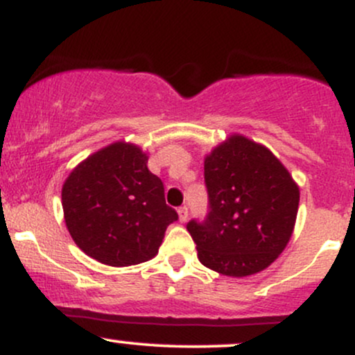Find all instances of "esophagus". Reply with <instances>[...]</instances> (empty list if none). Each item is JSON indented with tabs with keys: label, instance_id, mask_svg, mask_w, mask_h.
Segmentation results:
<instances>
[{
	"label": "esophagus",
	"instance_id": "1",
	"mask_svg": "<svg viewBox=\"0 0 355 355\" xmlns=\"http://www.w3.org/2000/svg\"><path fill=\"white\" fill-rule=\"evenodd\" d=\"M178 218H180V222H187L189 220V209L187 207H180L178 209Z\"/></svg>",
	"mask_w": 355,
	"mask_h": 355
}]
</instances>
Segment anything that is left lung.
I'll use <instances>...</instances> for the list:
<instances>
[{
	"instance_id": "1",
	"label": "left lung",
	"mask_w": 355,
	"mask_h": 355,
	"mask_svg": "<svg viewBox=\"0 0 355 355\" xmlns=\"http://www.w3.org/2000/svg\"><path fill=\"white\" fill-rule=\"evenodd\" d=\"M209 215L190 220L198 260L229 277L262 272L294 232L300 191L267 146L234 133L205 157Z\"/></svg>"
}]
</instances>
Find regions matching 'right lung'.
<instances>
[{"instance_id":"1","label":"right lung","mask_w":355,"mask_h":355,"mask_svg":"<svg viewBox=\"0 0 355 355\" xmlns=\"http://www.w3.org/2000/svg\"><path fill=\"white\" fill-rule=\"evenodd\" d=\"M146 164L140 146L115 141L85 158L63 183L61 205L71 239L105 266L153 259L166 227L178 218Z\"/></svg>"}]
</instances>
